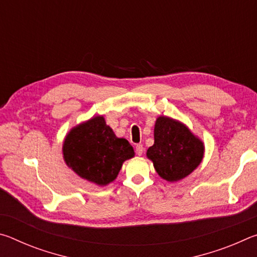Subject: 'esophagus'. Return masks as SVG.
Here are the masks:
<instances>
[{
	"mask_svg": "<svg viewBox=\"0 0 257 257\" xmlns=\"http://www.w3.org/2000/svg\"><path fill=\"white\" fill-rule=\"evenodd\" d=\"M136 153H137V155H143V153H144V147H143V145H141V144H138L137 146H136Z\"/></svg>",
	"mask_w": 257,
	"mask_h": 257,
	"instance_id": "34e87169",
	"label": "esophagus"
}]
</instances>
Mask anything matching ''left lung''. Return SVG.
Instances as JSON below:
<instances>
[{"instance_id": "8db88e82", "label": "left lung", "mask_w": 257, "mask_h": 257, "mask_svg": "<svg viewBox=\"0 0 257 257\" xmlns=\"http://www.w3.org/2000/svg\"><path fill=\"white\" fill-rule=\"evenodd\" d=\"M203 141L181 121L167 115L156 118L154 144L146 152L162 179L176 182L189 176L204 158Z\"/></svg>"}]
</instances>
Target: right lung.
Here are the masks:
<instances>
[{"instance_id": "obj_1", "label": "right lung", "mask_w": 257, "mask_h": 257, "mask_svg": "<svg viewBox=\"0 0 257 257\" xmlns=\"http://www.w3.org/2000/svg\"><path fill=\"white\" fill-rule=\"evenodd\" d=\"M62 154L77 176L104 187L116 179L135 151L127 139L115 136L103 115H96L70 129L64 137Z\"/></svg>"}]
</instances>
